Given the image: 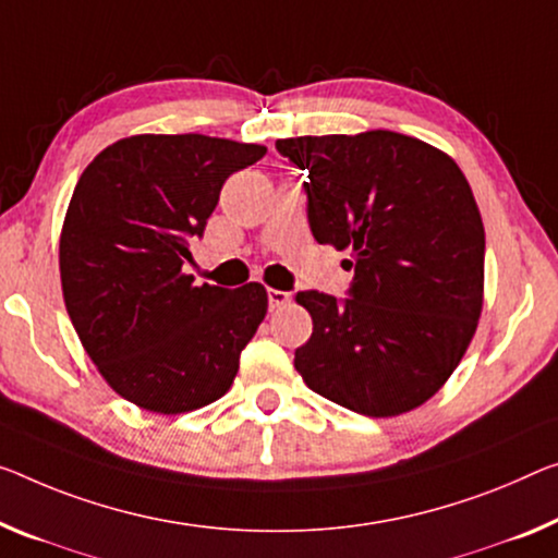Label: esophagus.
<instances>
[{
	"instance_id": "esophagus-1",
	"label": "esophagus",
	"mask_w": 558,
	"mask_h": 558,
	"mask_svg": "<svg viewBox=\"0 0 558 558\" xmlns=\"http://www.w3.org/2000/svg\"><path fill=\"white\" fill-rule=\"evenodd\" d=\"M291 302L289 291H279V289H269V308L271 312H277V308L287 306Z\"/></svg>"
}]
</instances>
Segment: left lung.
Listing matches in <instances>:
<instances>
[{"label": "left lung", "mask_w": 558, "mask_h": 558, "mask_svg": "<svg viewBox=\"0 0 558 558\" xmlns=\"http://www.w3.org/2000/svg\"><path fill=\"white\" fill-rule=\"evenodd\" d=\"M308 171V227L351 252L349 299L299 291L314 331L294 366L312 391L384 418L447 384L484 304V221L449 154L389 130L279 140Z\"/></svg>", "instance_id": "1"}]
</instances>
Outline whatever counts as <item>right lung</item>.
<instances>
[{
  "mask_svg": "<svg viewBox=\"0 0 558 558\" xmlns=\"http://www.w3.org/2000/svg\"><path fill=\"white\" fill-rule=\"evenodd\" d=\"M267 147L204 134H136L82 171L59 236L66 314L119 397L184 414L225 397L267 316L259 281L194 284L202 236L229 174Z\"/></svg>",
  "mask_w": 558,
  "mask_h": 558,
  "instance_id": "1",
  "label": "right lung"
}]
</instances>
